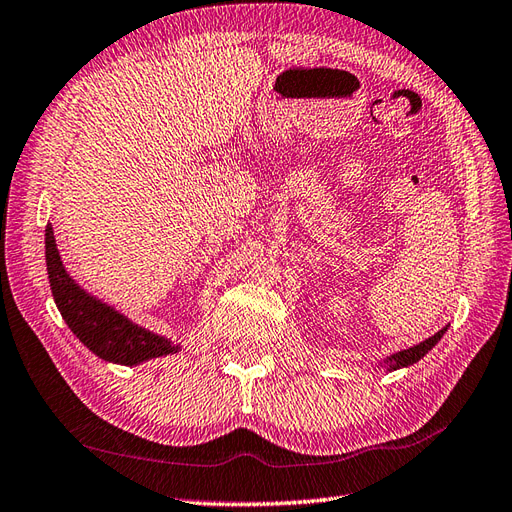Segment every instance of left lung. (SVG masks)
Masks as SVG:
<instances>
[{
  "label": "left lung",
  "instance_id": "8db88e82",
  "mask_svg": "<svg viewBox=\"0 0 512 512\" xmlns=\"http://www.w3.org/2000/svg\"><path fill=\"white\" fill-rule=\"evenodd\" d=\"M447 332V326L443 328V330H439L436 332L434 336H430V339H426L423 343H419V345H413V347H408V350H402V352H395V354H391V356H386L382 363H380V367H384L386 371H395V369H404V367H410V365H415L417 360H421L423 356H426L432 347L441 341V336Z\"/></svg>",
  "mask_w": 512,
  "mask_h": 512
}]
</instances>
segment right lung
<instances>
[{"label":"right lung","instance_id":"add662e5","mask_svg":"<svg viewBox=\"0 0 512 512\" xmlns=\"http://www.w3.org/2000/svg\"><path fill=\"white\" fill-rule=\"evenodd\" d=\"M45 260L49 286L62 319L95 356L106 363L134 367L145 360L180 352V345L167 336L139 326L102 299L84 291L62 265L49 223L45 228Z\"/></svg>","mask_w":512,"mask_h":512}]
</instances>
